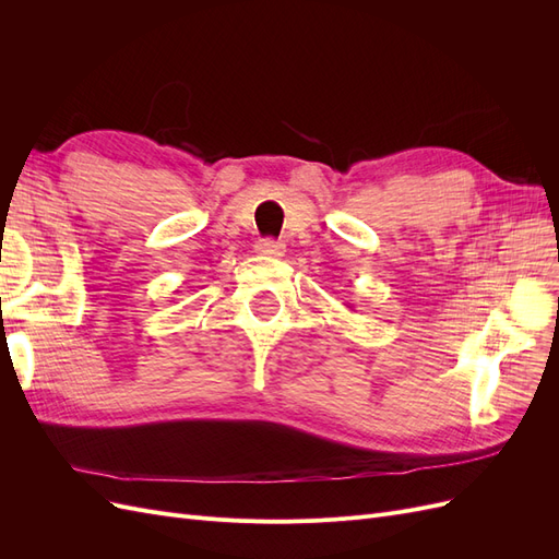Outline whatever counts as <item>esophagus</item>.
I'll use <instances>...</instances> for the list:
<instances>
[{
	"label": "esophagus",
	"mask_w": 559,
	"mask_h": 559,
	"mask_svg": "<svg viewBox=\"0 0 559 559\" xmlns=\"http://www.w3.org/2000/svg\"><path fill=\"white\" fill-rule=\"evenodd\" d=\"M284 251H286V247L273 238H265V240L257 242V253H261V257L277 259V257H284Z\"/></svg>",
	"instance_id": "1"
}]
</instances>
